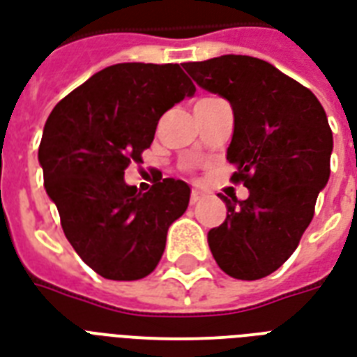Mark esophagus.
<instances>
[{
  "label": "esophagus",
  "instance_id": "obj_1",
  "mask_svg": "<svg viewBox=\"0 0 357 357\" xmlns=\"http://www.w3.org/2000/svg\"><path fill=\"white\" fill-rule=\"evenodd\" d=\"M201 197H203V194H201L199 190H195V188L192 190V195H190V201H192V203H197Z\"/></svg>",
  "mask_w": 357,
  "mask_h": 357
}]
</instances>
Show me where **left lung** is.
Here are the masks:
<instances>
[{
  "label": "left lung",
  "instance_id": "left-lung-1",
  "mask_svg": "<svg viewBox=\"0 0 357 357\" xmlns=\"http://www.w3.org/2000/svg\"><path fill=\"white\" fill-rule=\"evenodd\" d=\"M184 69L229 101L227 162L233 182L248 188L245 201L220 195L227 216L208 231V246L229 277L258 280L290 258L314 216L333 150L328 116L309 88L259 58L226 54Z\"/></svg>",
  "mask_w": 357,
  "mask_h": 357
}]
</instances>
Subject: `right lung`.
Returning a JSON list of instances; mask_svg holds the SVG:
<instances>
[{
    "mask_svg": "<svg viewBox=\"0 0 357 357\" xmlns=\"http://www.w3.org/2000/svg\"><path fill=\"white\" fill-rule=\"evenodd\" d=\"M195 93L178 63H116L66 96L48 116L39 163L67 241L109 280L156 269L169 226L186 213L190 186L163 178L146 194L124 171L154 141L158 120Z\"/></svg>",
    "mask_w": 357,
    "mask_h": 357,
    "instance_id": "add662e5",
    "label": "right lung"
}]
</instances>
